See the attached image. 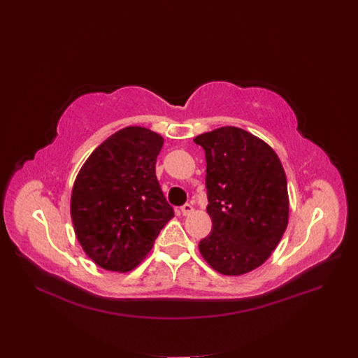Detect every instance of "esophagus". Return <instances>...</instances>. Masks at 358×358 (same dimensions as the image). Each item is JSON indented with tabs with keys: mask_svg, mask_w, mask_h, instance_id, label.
<instances>
[{
	"mask_svg": "<svg viewBox=\"0 0 358 358\" xmlns=\"http://www.w3.org/2000/svg\"><path fill=\"white\" fill-rule=\"evenodd\" d=\"M193 210H194V208H193V204H192V203H185V204L182 206V208H181V213H182L184 216L190 215Z\"/></svg>",
	"mask_w": 358,
	"mask_h": 358,
	"instance_id": "1",
	"label": "esophagus"
}]
</instances>
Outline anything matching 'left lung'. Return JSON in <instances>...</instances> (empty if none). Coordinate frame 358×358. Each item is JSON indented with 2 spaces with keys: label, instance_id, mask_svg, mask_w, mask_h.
Segmentation results:
<instances>
[{
  "label": "left lung",
  "instance_id": "8db88e82",
  "mask_svg": "<svg viewBox=\"0 0 358 358\" xmlns=\"http://www.w3.org/2000/svg\"><path fill=\"white\" fill-rule=\"evenodd\" d=\"M194 142L206 154L213 223L199 243L200 254L224 275L250 273L267 261L287 228L283 165L270 145L239 127H219Z\"/></svg>",
  "mask_w": 358,
  "mask_h": 358
}]
</instances>
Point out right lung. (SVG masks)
I'll return each instance as SVG.
<instances>
[{
  "label": "right lung",
  "instance_id": "obj_1",
  "mask_svg": "<svg viewBox=\"0 0 358 358\" xmlns=\"http://www.w3.org/2000/svg\"><path fill=\"white\" fill-rule=\"evenodd\" d=\"M162 136L129 126L88 157L71 196L73 231L85 254L104 270H134L174 217L155 174Z\"/></svg>",
  "mask_w": 358,
  "mask_h": 358
}]
</instances>
